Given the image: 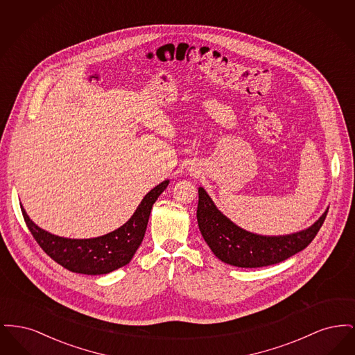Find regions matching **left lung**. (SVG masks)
<instances>
[{
  "mask_svg": "<svg viewBox=\"0 0 355 355\" xmlns=\"http://www.w3.org/2000/svg\"><path fill=\"white\" fill-rule=\"evenodd\" d=\"M327 210L310 227L286 236L250 233L222 214L203 187H198L197 220L205 242L214 255L236 268H262L279 263L302 252L320 232Z\"/></svg>",
  "mask_w": 355,
  "mask_h": 355,
  "instance_id": "8db88e82",
  "label": "left lung"
}]
</instances>
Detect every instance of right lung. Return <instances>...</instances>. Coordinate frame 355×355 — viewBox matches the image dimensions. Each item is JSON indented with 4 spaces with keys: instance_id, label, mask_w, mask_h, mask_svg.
<instances>
[{
    "instance_id": "right-lung-1",
    "label": "right lung",
    "mask_w": 355,
    "mask_h": 355,
    "mask_svg": "<svg viewBox=\"0 0 355 355\" xmlns=\"http://www.w3.org/2000/svg\"><path fill=\"white\" fill-rule=\"evenodd\" d=\"M168 185L169 180L155 186L144 197L130 220L114 232L96 238L74 239L54 236L38 227L22 205L21 211L34 239L53 261L73 272L100 275L117 270L132 261L145 236L153 203Z\"/></svg>"
}]
</instances>
